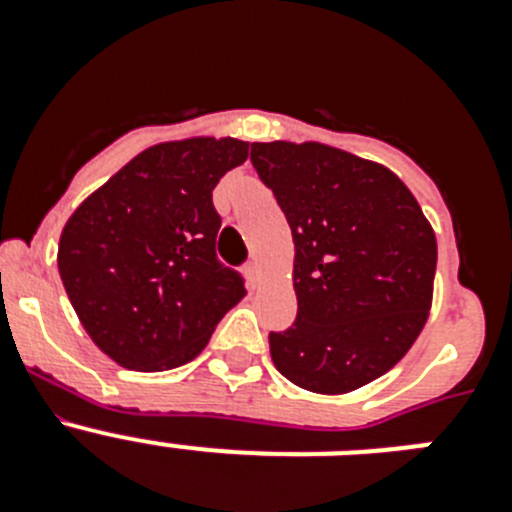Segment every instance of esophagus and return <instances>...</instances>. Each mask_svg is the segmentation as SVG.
<instances>
[{"instance_id":"34e87169","label":"esophagus","mask_w":512,"mask_h":512,"mask_svg":"<svg viewBox=\"0 0 512 512\" xmlns=\"http://www.w3.org/2000/svg\"><path fill=\"white\" fill-rule=\"evenodd\" d=\"M246 274H248V279H251V284H256L261 279V264L256 259H251L246 264Z\"/></svg>"}]
</instances>
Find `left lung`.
Returning a JSON list of instances; mask_svg holds the SVG:
<instances>
[{
  "instance_id": "8db88e82",
  "label": "left lung",
  "mask_w": 512,
  "mask_h": 512,
  "mask_svg": "<svg viewBox=\"0 0 512 512\" xmlns=\"http://www.w3.org/2000/svg\"><path fill=\"white\" fill-rule=\"evenodd\" d=\"M295 241L297 320L271 361L302 390L343 395L408 354L433 297L436 235L390 169L323 143H253Z\"/></svg>"
}]
</instances>
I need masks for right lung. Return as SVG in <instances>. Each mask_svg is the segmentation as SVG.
<instances>
[{
	"label": "right lung",
	"mask_w": 512,
	"mask_h": 512,
	"mask_svg": "<svg viewBox=\"0 0 512 512\" xmlns=\"http://www.w3.org/2000/svg\"><path fill=\"white\" fill-rule=\"evenodd\" d=\"M248 158L235 138L158 143L76 207L58 271L81 325L135 372H166L200 354L243 277L217 261L212 189Z\"/></svg>",
	"instance_id": "1"
}]
</instances>
